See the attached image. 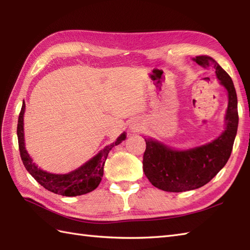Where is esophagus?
Returning <instances> with one entry per match:
<instances>
[{"label":"esophagus","mask_w":250,"mask_h":250,"mask_svg":"<svg viewBox=\"0 0 250 250\" xmlns=\"http://www.w3.org/2000/svg\"><path fill=\"white\" fill-rule=\"evenodd\" d=\"M129 128H130V130L132 131V132H137L140 130V128H141V125H140V122H133V124H131L130 125H129Z\"/></svg>","instance_id":"obj_1"}]
</instances>
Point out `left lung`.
<instances>
[{
    "label": "left lung",
    "instance_id": "obj_1",
    "mask_svg": "<svg viewBox=\"0 0 250 250\" xmlns=\"http://www.w3.org/2000/svg\"><path fill=\"white\" fill-rule=\"evenodd\" d=\"M192 60L204 68L213 66L219 83L226 89L225 130L217 139L189 149H176L144 136L146 150L143 169L152 186L167 192L194 190L210 182L229 160L237 132V97L231 77L211 57L202 55Z\"/></svg>",
    "mask_w": 250,
    "mask_h": 250
}]
</instances>
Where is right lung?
I'll return each instance as SVG.
<instances>
[{
  "instance_id": "add662e5",
  "label": "right lung",
  "mask_w": 250,
  "mask_h": 250,
  "mask_svg": "<svg viewBox=\"0 0 250 250\" xmlns=\"http://www.w3.org/2000/svg\"><path fill=\"white\" fill-rule=\"evenodd\" d=\"M24 111L25 103L23 101L22 107H21L19 114L17 126V136L21 160H22L26 171L32 175V177L37 183L43 186L45 189L51 191V192L63 196H76L86 194L97 188L103 177V168L108 152L111 150V148L119 145L122 141L126 139V133L124 132V133H121L117 137V140L114 143L105 146L102 150H100L97 155L92 157L86 163H83L78 168L73 169V171L66 174L49 173L37 167L36 163L33 162V159L29 155V152L26 151L23 128Z\"/></svg>"
}]
</instances>
